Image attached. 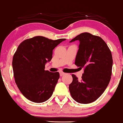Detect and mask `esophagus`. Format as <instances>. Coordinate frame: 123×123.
I'll return each mask as SVG.
<instances>
[{
	"label": "esophagus",
	"instance_id": "esophagus-1",
	"mask_svg": "<svg viewBox=\"0 0 123 123\" xmlns=\"http://www.w3.org/2000/svg\"><path fill=\"white\" fill-rule=\"evenodd\" d=\"M59 73H60V76H63V75H64L65 74V73H64V72H63L62 71H60L59 72Z\"/></svg>",
	"mask_w": 123,
	"mask_h": 123
}]
</instances>
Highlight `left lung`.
I'll return each mask as SVG.
<instances>
[{
	"mask_svg": "<svg viewBox=\"0 0 123 123\" xmlns=\"http://www.w3.org/2000/svg\"><path fill=\"white\" fill-rule=\"evenodd\" d=\"M78 40L79 49L75 64L84 68L81 80L72 74L73 81L69 86L70 95L75 101L89 104L99 98L108 86L112 67L111 53L100 37L84 32L73 38Z\"/></svg>",
	"mask_w": 123,
	"mask_h": 123,
	"instance_id": "8db88e82",
	"label": "left lung"
}]
</instances>
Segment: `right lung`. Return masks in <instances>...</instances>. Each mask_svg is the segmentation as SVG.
<instances>
[{"mask_svg":"<svg viewBox=\"0 0 123 123\" xmlns=\"http://www.w3.org/2000/svg\"><path fill=\"white\" fill-rule=\"evenodd\" d=\"M65 40L36 36L18 46L13 58V73L18 88L28 100L41 103L53 95L59 73L45 70V66L51 61L54 48Z\"/></svg>","mask_w":123,"mask_h":123,"instance_id":"obj_1","label":"right lung"}]
</instances>
